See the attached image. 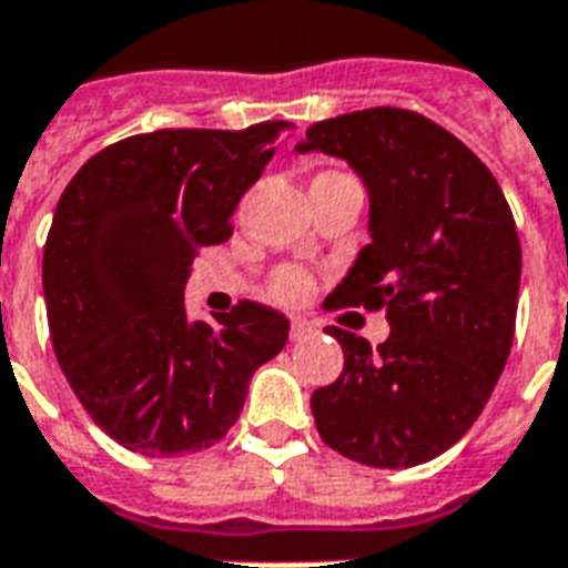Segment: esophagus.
Wrapping results in <instances>:
<instances>
[{
	"mask_svg": "<svg viewBox=\"0 0 568 568\" xmlns=\"http://www.w3.org/2000/svg\"><path fill=\"white\" fill-rule=\"evenodd\" d=\"M315 327L306 318H292V327H288V336H292V342H301L306 339V336H313Z\"/></svg>",
	"mask_w": 568,
	"mask_h": 568,
	"instance_id": "34e87169",
	"label": "esophagus"
}]
</instances>
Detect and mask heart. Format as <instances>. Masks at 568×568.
Instances as JSON below:
<instances>
[{
  "label": "heart",
  "mask_w": 568,
  "mask_h": 568,
  "mask_svg": "<svg viewBox=\"0 0 568 568\" xmlns=\"http://www.w3.org/2000/svg\"><path fill=\"white\" fill-rule=\"evenodd\" d=\"M313 288V280L306 271L301 267H280L274 276H271V292L285 303H294V301H303L306 294Z\"/></svg>",
  "instance_id": "heart-1"
}]
</instances>
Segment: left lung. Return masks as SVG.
Listing matches in <instances>:
<instances>
[{
	"label": "left lung",
	"mask_w": 568,
	"mask_h": 568,
	"mask_svg": "<svg viewBox=\"0 0 568 568\" xmlns=\"http://www.w3.org/2000/svg\"><path fill=\"white\" fill-rule=\"evenodd\" d=\"M297 151L348 160L369 232L327 310H384L387 342L331 327L339 378L313 393L318 435L369 467L440 456L483 414L515 336L521 244L504 190L449 130L399 106L315 121Z\"/></svg>",
	"instance_id": "obj_1"
}]
</instances>
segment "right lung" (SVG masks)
I'll return each mask as SVG.
<instances>
[{"label":"right lung","instance_id":"obj_1","mask_svg":"<svg viewBox=\"0 0 568 568\" xmlns=\"http://www.w3.org/2000/svg\"><path fill=\"white\" fill-rule=\"evenodd\" d=\"M292 121L169 128L85 160L55 205L43 301L55 361L89 417L142 456H193L226 438L253 372L283 352L288 318L237 301L190 322L184 283Z\"/></svg>","mask_w":568,"mask_h":568}]
</instances>
